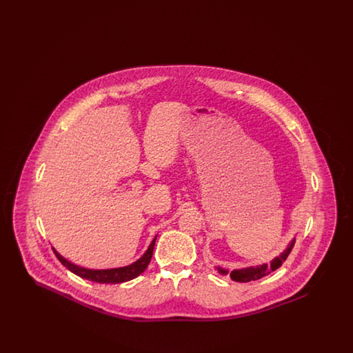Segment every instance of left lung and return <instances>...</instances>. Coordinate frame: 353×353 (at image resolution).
Listing matches in <instances>:
<instances>
[{"label":"left lung","mask_w":353,"mask_h":353,"mask_svg":"<svg viewBox=\"0 0 353 353\" xmlns=\"http://www.w3.org/2000/svg\"><path fill=\"white\" fill-rule=\"evenodd\" d=\"M294 243H295V239H292L285 252H282L279 256L274 258L270 265L265 263V265L255 266V268H252H252H246V269L233 270V271L230 272V278H232L233 281H235V282L246 283V282H250V281H258V279H261V278L269 275L271 271H275V270L279 269V268L282 266V263L287 259L288 254L292 250ZM217 270H219L221 274H223V275L228 274V270L221 269V268H217Z\"/></svg>","instance_id":"left-lung-1"}]
</instances>
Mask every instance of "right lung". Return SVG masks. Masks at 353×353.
<instances>
[{"label":"right lung","mask_w":353,"mask_h":353,"mask_svg":"<svg viewBox=\"0 0 353 353\" xmlns=\"http://www.w3.org/2000/svg\"><path fill=\"white\" fill-rule=\"evenodd\" d=\"M154 242H156V236L153 238V241L148 248V250L144 252V255L141 258H139L136 262L130 266H124V268H119V269H107V270H90L79 268L71 262H68V259H65L59 252L54 250V254L57 255V258L59 259V262L70 270L71 272H74L75 275L97 282V283H123L127 281H131L136 276H139L144 270L148 268L150 262H151L152 254H153V248H154Z\"/></svg>","instance_id":"right-lung-1"}]
</instances>
